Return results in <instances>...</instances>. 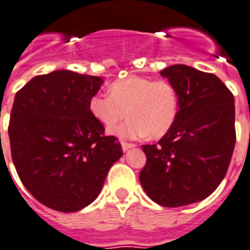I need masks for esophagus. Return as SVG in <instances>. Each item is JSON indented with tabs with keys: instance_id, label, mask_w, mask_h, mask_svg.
<instances>
[{
	"instance_id": "1",
	"label": "esophagus",
	"mask_w": 250,
	"mask_h": 250,
	"mask_svg": "<svg viewBox=\"0 0 250 250\" xmlns=\"http://www.w3.org/2000/svg\"><path fill=\"white\" fill-rule=\"evenodd\" d=\"M121 147H123L124 151H127L129 148H133L135 147L134 143H127V142H121Z\"/></svg>"
}]
</instances>
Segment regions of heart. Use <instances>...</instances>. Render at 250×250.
I'll return each instance as SVG.
<instances>
[{
	"instance_id": "b5f03b06",
	"label": "heart",
	"mask_w": 250,
	"mask_h": 250,
	"mask_svg": "<svg viewBox=\"0 0 250 250\" xmlns=\"http://www.w3.org/2000/svg\"><path fill=\"white\" fill-rule=\"evenodd\" d=\"M108 94L93 95L89 108L107 129L115 126L127 113L126 123L111 130L121 138L148 135L159 139L170 130L178 117V91L165 80L129 76L111 83Z\"/></svg>"
}]
</instances>
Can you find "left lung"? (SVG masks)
Listing matches in <instances>:
<instances>
[{
  "label": "left lung",
  "mask_w": 250,
  "mask_h": 250,
  "mask_svg": "<svg viewBox=\"0 0 250 250\" xmlns=\"http://www.w3.org/2000/svg\"><path fill=\"white\" fill-rule=\"evenodd\" d=\"M160 75L178 91V117L156 145L142 146L139 181L155 203L177 208L204 200L225 178L236 142L235 99L213 73L174 64Z\"/></svg>",
  "instance_id": "left-lung-1"
}]
</instances>
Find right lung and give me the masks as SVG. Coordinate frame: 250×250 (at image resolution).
<instances>
[{"mask_svg":"<svg viewBox=\"0 0 250 250\" xmlns=\"http://www.w3.org/2000/svg\"><path fill=\"white\" fill-rule=\"evenodd\" d=\"M102 77L61 69L36 76L18 91L10 115L11 157L24 187L54 210L91 204L123 156L119 139L90 112Z\"/></svg>","mask_w":250,"mask_h":250,"instance_id":"1","label":"right lung"}]
</instances>
